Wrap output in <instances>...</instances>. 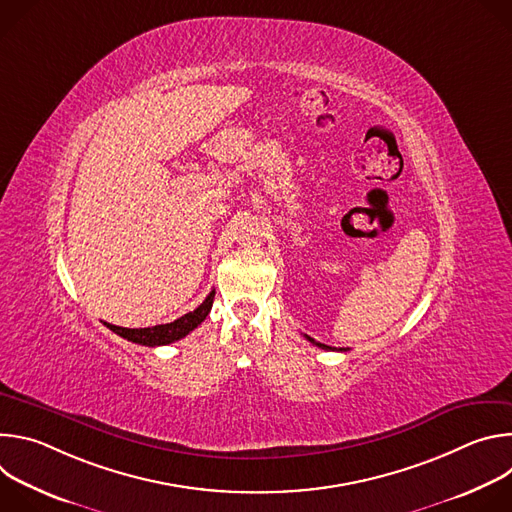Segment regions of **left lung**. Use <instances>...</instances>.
<instances>
[{"label": "left lung", "instance_id": "obj_1", "mask_svg": "<svg viewBox=\"0 0 512 512\" xmlns=\"http://www.w3.org/2000/svg\"><path fill=\"white\" fill-rule=\"evenodd\" d=\"M306 338H308V340H310V342H314V344H316V346H320V348H324V350H326V348H332V346H326V344H320V342H316V340H314V338H310V336H306ZM332 350H336V348H332ZM340 350H342V348H340Z\"/></svg>", "mask_w": 512, "mask_h": 512}]
</instances>
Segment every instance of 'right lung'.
<instances>
[{"mask_svg": "<svg viewBox=\"0 0 512 512\" xmlns=\"http://www.w3.org/2000/svg\"><path fill=\"white\" fill-rule=\"evenodd\" d=\"M212 300H214V291H210L206 300L194 312H188L170 324H160V326H152V328H121V326H113V324L105 322V326L129 342H135L141 346H164V344L184 338L196 326H200L204 322V318L210 314Z\"/></svg>", "mask_w": 512, "mask_h": 512, "instance_id": "right-lung-1", "label": "right lung"}]
</instances>
